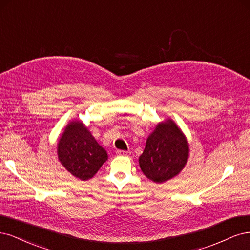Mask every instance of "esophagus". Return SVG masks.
I'll return each mask as SVG.
<instances>
[{"label": "esophagus", "mask_w": 250, "mask_h": 250, "mask_svg": "<svg viewBox=\"0 0 250 250\" xmlns=\"http://www.w3.org/2000/svg\"><path fill=\"white\" fill-rule=\"evenodd\" d=\"M116 154L118 156H125V157H126V156H128V154H130V151H128V150H117Z\"/></svg>", "instance_id": "esophagus-1"}]
</instances>
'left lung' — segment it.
<instances>
[{"instance_id": "8db88e82", "label": "left lung", "mask_w": 250, "mask_h": 250, "mask_svg": "<svg viewBox=\"0 0 250 250\" xmlns=\"http://www.w3.org/2000/svg\"><path fill=\"white\" fill-rule=\"evenodd\" d=\"M186 136L171 118L159 123L146 140L139 166L147 179L161 184L178 175L189 158Z\"/></svg>"}]
</instances>
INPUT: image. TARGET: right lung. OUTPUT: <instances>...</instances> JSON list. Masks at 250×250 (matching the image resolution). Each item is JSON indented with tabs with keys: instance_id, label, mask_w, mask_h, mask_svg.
Instances as JSON below:
<instances>
[{
	"instance_id": "add662e5",
	"label": "right lung",
	"mask_w": 250,
	"mask_h": 250,
	"mask_svg": "<svg viewBox=\"0 0 250 250\" xmlns=\"http://www.w3.org/2000/svg\"><path fill=\"white\" fill-rule=\"evenodd\" d=\"M59 162L77 179L93 178L108 160V154L80 119L71 120L57 144Z\"/></svg>"
}]
</instances>
